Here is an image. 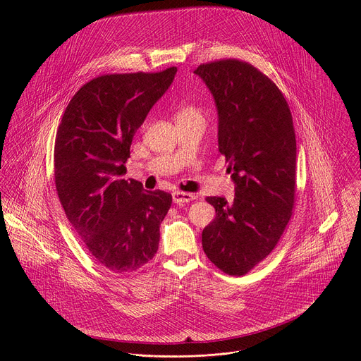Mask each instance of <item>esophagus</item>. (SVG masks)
<instances>
[{"label":"esophagus","mask_w":361,"mask_h":361,"mask_svg":"<svg viewBox=\"0 0 361 361\" xmlns=\"http://www.w3.org/2000/svg\"><path fill=\"white\" fill-rule=\"evenodd\" d=\"M195 200V195L194 194H190V192H183V191H174L173 192V201L178 205H183V204H187L190 201Z\"/></svg>","instance_id":"esophagus-1"}]
</instances>
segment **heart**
Instances as JSON below:
<instances>
[{"label": "heart", "mask_w": 361, "mask_h": 361, "mask_svg": "<svg viewBox=\"0 0 361 361\" xmlns=\"http://www.w3.org/2000/svg\"><path fill=\"white\" fill-rule=\"evenodd\" d=\"M188 116H200V114H198L197 110H194V109H191V107H184V109H181V110L178 111V114H177V117H188Z\"/></svg>", "instance_id": "obj_1"}]
</instances>
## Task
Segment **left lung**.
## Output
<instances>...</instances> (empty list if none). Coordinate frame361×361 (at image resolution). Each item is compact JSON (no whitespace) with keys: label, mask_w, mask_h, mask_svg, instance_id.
Wrapping results in <instances>:
<instances>
[{"label":"left lung","mask_w":361,"mask_h":361,"mask_svg":"<svg viewBox=\"0 0 361 361\" xmlns=\"http://www.w3.org/2000/svg\"><path fill=\"white\" fill-rule=\"evenodd\" d=\"M212 91L219 114V149L235 197H207L216 219L202 230V250L230 276H244L274 250L295 197V134L287 101L262 71L240 60L194 71Z\"/></svg>","instance_id":"left-lung-1"}]
</instances>
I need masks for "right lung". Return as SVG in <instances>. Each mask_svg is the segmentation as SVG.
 Listing matches in <instances>:
<instances>
[{
    "instance_id": "1",
    "label": "right lung",
    "mask_w": 361,
    "mask_h": 361,
    "mask_svg": "<svg viewBox=\"0 0 361 361\" xmlns=\"http://www.w3.org/2000/svg\"><path fill=\"white\" fill-rule=\"evenodd\" d=\"M177 67L107 74L84 84L57 130L54 177L73 228L94 259L114 273L135 271L159 250L171 194L124 180L135 131L171 85Z\"/></svg>"
}]
</instances>
